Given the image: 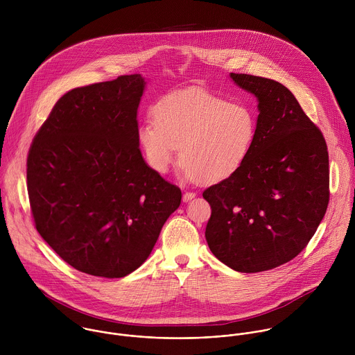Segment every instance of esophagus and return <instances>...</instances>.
Returning <instances> with one entry per match:
<instances>
[{"label":"esophagus","instance_id":"34e87169","mask_svg":"<svg viewBox=\"0 0 355 355\" xmlns=\"http://www.w3.org/2000/svg\"><path fill=\"white\" fill-rule=\"evenodd\" d=\"M193 198H196V193H189V191H186V193L183 194V202H189V201H191Z\"/></svg>","mask_w":355,"mask_h":355}]
</instances>
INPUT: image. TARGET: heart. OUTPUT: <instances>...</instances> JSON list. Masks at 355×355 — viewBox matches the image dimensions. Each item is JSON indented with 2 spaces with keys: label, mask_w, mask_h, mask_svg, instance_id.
Here are the masks:
<instances>
[{
  "label": "heart",
  "mask_w": 355,
  "mask_h": 355,
  "mask_svg": "<svg viewBox=\"0 0 355 355\" xmlns=\"http://www.w3.org/2000/svg\"><path fill=\"white\" fill-rule=\"evenodd\" d=\"M153 119L138 130L149 165L166 173L180 149L182 176L190 183L214 184L234 176L249 159L258 132L250 105L197 89L162 98Z\"/></svg>",
  "instance_id": "obj_1"
}]
</instances>
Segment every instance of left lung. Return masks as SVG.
<instances>
[{"label":"left lung","instance_id":"1","mask_svg":"<svg viewBox=\"0 0 355 355\" xmlns=\"http://www.w3.org/2000/svg\"><path fill=\"white\" fill-rule=\"evenodd\" d=\"M231 79L258 100V132L246 164L203 191L211 214L205 238L234 270L255 273L301 253L329 202L325 139L282 83L246 73Z\"/></svg>","mask_w":355,"mask_h":355}]
</instances>
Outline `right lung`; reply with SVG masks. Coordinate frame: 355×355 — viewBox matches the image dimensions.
<instances>
[{"mask_svg":"<svg viewBox=\"0 0 355 355\" xmlns=\"http://www.w3.org/2000/svg\"><path fill=\"white\" fill-rule=\"evenodd\" d=\"M139 73L64 94L27 157L37 231L75 269L124 277L152 253L182 191L152 169L138 141Z\"/></svg>","mask_w":355,"mask_h":355,"instance_id":"add662e5","label":"right lung"}]
</instances>
